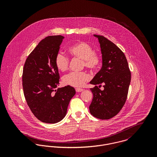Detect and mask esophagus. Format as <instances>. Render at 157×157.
Returning a JSON list of instances; mask_svg holds the SVG:
<instances>
[{
  "label": "esophagus",
  "instance_id": "esophagus-1",
  "mask_svg": "<svg viewBox=\"0 0 157 157\" xmlns=\"http://www.w3.org/2000/svg\"><path fill=\"white\" fill-rule=\"evenodd\" d=\"M75 90L77 92H82L83 90V89H81V88H76Z\"/></svg>",
  "mask_w": 157,
  "mask_h": 157
}]
</instances>
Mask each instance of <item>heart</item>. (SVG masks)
I'll return each mask as SVG.
<instances>
[{"label": "heart", "instance_id": "1", "mask_svg": "<svg viewBox=\"0 0 157 157\" xmlns=\"http://www.w3.org/2000/svg\"><path fill=\"white\" fill-rule=\"evenodd\" d=\"M69 52L72 57L82 59L83 67L90 70L97 69L101 62L100 54L94 51L92 46L85 42H78L71 45L69 48ZM69 63V60L67 56L62 52L57 54L55 64L59 71H66ZM90 78L86 72H71L63 77V82L66 85L78 88L83 86Z\"/></svg>", "mask_w": 157, "mask_h": 157}]
</instances>
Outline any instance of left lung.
I'll use <instances>...</instances> for the list:
<instances>
[{
  "label": "left lung",
  "mask_w": 157,
  "mask_h": 157,
  "mask_svg": "<svg viewBox=\"0 0 157 157\" xmlns=\"http://www.w3.org/2000/svg\"><path fill=\"white\" fill-rule=\"evenodd\" d=\"M97 37L102 54V67L90 83L93 98L90 111L94 117L108 120L115 116L123 107L128 97L131 73L123 52L103 36ZM101 85L103 91L99 88Z\"/></svg>",
  "instance_id": "1"
}]
</instances>
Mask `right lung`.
<instances>
[{
  "label": "right lung",
  "mask_w": 157,
  "mask_h": 157,
  "mask_svg": "<svg viewBox=\"0 0 157 157\" xmlns=\"http://www.w3.org/2000/svg\"><path fill=\"white\" fill-rule=\"evenodd\" d=\"M64 37L48 36L27 57L23 69L22 86L26 103L34 116L46 123H56L66 115L75 89L57 88L60 75L55 64Z\"/></svg>",
  "instance_id": "right-lung-1"
}]
</instances>
